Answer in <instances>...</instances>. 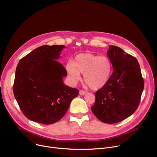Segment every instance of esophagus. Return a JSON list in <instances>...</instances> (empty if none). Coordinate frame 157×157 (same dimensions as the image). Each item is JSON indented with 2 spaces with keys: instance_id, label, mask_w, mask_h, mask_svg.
I'll return each mask as SVG.
<instances>
[{
  "instance_id": "esophagus-1",
  "label": "esophagus",
  "mask_w": 157,
  "mask_h": 157,
  "mask_svg": "<svg viewBox=\"0 0 157 157\" xmlns=\"http://www.w3.org/2000/svg\"><path fill=\"white\" fill-rule=\"evenodd\" d=\"M86 93V92L85 91H82V90H80L79 91V94L81 95V96H84L85 95Z\"/></svg>"
}]
</instances>
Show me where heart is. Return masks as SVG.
<instances>
[{
	"label": "heart",
	"instance_id": "obj_1",
	"mask_svg": "<svg viewBox=\"0 0 157 157\" xmlns=\"http://www.w3.org/2000/svg\"><path fill=\"white\" fill-rule=\"evenodd\" d=\"M66 70L73 83H76L80 79V74H83L87 85L93 90H98L109 81L112 73V63L105 56L81 53L76 55L73 62L67 63Z\"/></svg>",
	"mask_w": 157,
	"mask_h": 157
}]
</instances>
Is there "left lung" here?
I'll return each instance as SVG.
<instances>
[{
    "instance_id": "1",
    "label": "left lung",
    "mask_w": 157,
    "mask_h": 157,
    "mask_svg": "<svg viewBox=\"0 0 157 157\" xmlns=\"http://www.w3.org/2000/svg\"><path fill=\"white\" fill-rule=\"evenodd\" d=\"M107 54L114 71L107 83L96 92V101L91 110L99 121L115 124L135 113L140 101L144 81L135 57L114 45L109 46Z\"/></svg>"
}]
</instances>
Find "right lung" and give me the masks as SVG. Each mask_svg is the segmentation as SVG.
<instances>
[{"label":"right lung","mask_w":157,"mask_h":157,"mask_svg":"<svg viewBox=\"0 0 157 157\" xmlns=\"http://www.w3.org/2000/svg\"><path fill=\"white\" fill-rule=\"evenodd\" d=\"M65 47L41 46L17 64L13 94L22 113L30 121L43 124L58 122L78 96V89L63 83L67 72L56 61Z\"/></svg>","instance_id":"right-lung-1"}]
</instances>
